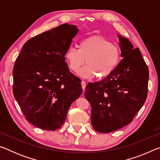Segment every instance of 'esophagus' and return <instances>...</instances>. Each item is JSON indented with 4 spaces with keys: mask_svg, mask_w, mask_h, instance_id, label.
<instances>
[{
    "mask_svg": "<svg viewBox=\"0 0 160 160\" xmlns=\"http://www.w3.org/2000/svg\"><path fill=\"white\" fill-rule=\"evenodd\" d=\"M81 85H82V90H85V87H86V85H87L86 82H85V81H82V82H81Z\"/></svg>",
    "mask_w": 160,
    "mask_h": 160,
    "instance_id": "esophagus-1",
    "label": "esophagus"
}]
</instances>
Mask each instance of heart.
I'll return each instance as SVG.
<instances>
[{"label": "heart", "instance_id": "1", "mask_svg": "<svg viewBox=\"0 0 160 160\" xmlns=\"http://www.w3.org/2000/svg\"><path fill=\"white\" fill-rule=\"evenodd\" d=\"M65 57L72 72L79 71L86 60L88 65L80 70V75L90 78L97 75L99 78H102L112 73L117 66L121 59V51L117 46L104 37L92 36L80 41L78 49L70 48Z\"/></svg>", "mask_w": 160, "mask_h": 160}]
</instances>
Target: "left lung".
<instances>
[{
  "label": "left lung",
  "instance_id": "8db88e82",
  "mask_svg": "<svg viewBox=\"0 0 160 160\" xmlns=\"http://www.w3.org/2000/svg\"><path fill=\"white\" fill-rule=\"evenodd\" d=\"M123 59L102 80L90 82L85 97L92 107L91 123L102 133L128 125L148 96L149 70L138 48L118 35Z\"/></svg>",
  "mask_w": 160,
  "mask_h": 160
}]
</instances>
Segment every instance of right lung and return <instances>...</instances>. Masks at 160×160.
<instances>
[{
    "label": "right lung",
    "instance_id": "1",
    "mask_svg": "<svg viewBox=\"0 0 160 160\" xmlns=\"http://www.w3.org/2000/svg\"><path fill=\"white\" fill-rule=\"evenodd\" d=\"M78 32L68 23L43 32L29 39L16 58L12 92L27 121L37 128H60L82 93L80 79L65 61Z\"/></svg>",
    "mask_w": 160,
    "mask_h": 160
}]
</instances>
